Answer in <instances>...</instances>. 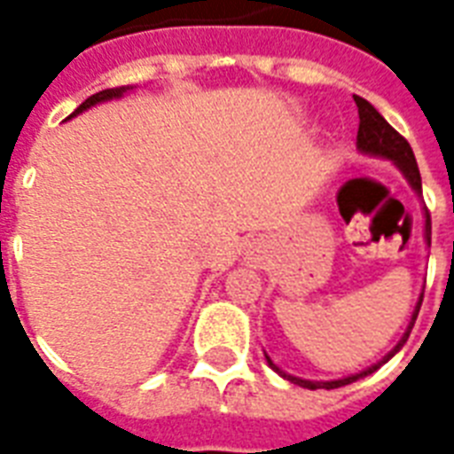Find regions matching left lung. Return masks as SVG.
Wrapping results in <instances>:
<instances>
[{
  "label": "left lung",
  "instance_id": "left-lung-1",
  "mask_svg": "<svg viewBox=\"0 0 454 454\" xmlns=\"http://www.w3.org/2000/svg\"><path fill=\"white\" fill-rule=\"evenodd\" d=\"M353 101H356V106H358V117H360V124H358V151L365 153V155H377V157H387V160H391V162L398 167V169L403 171V176L408 178V184L412 185V191L419 195L422 192V176H419V167H417V160H415V153H412V148H410V144L405 141V138L398 134V131L391 127V124L384 120V117L374 110L372 103H367L365 98H360V96H353ZM427 242L431 245V216L429 212H427ZM424 297V294H422ZM422 297H419V301H417L415 310H412V317H410V325L408 330H405V334L401 337V341L391 348V351L384 356V358L380 360V363H374L372 367H367V370H363V372L358 374H351V377H346V380H334V381H310V380H301V377H292V374L283 372L280 367L273 363V360L266 356V360H269V365L276 370L280 377H285V380H290L292 384H299V387L303 388H339V387H346V384H351V381L360 380V377H367V374H372L374 370H380L384 363H387L388 358H394L395 353L401 351L403 344L408 341L410 332H412V325H415L417 320V313H419V306H422Z\"/></svg>",
  "mask_w": 454,
  "mask_h": 454
}]
</instances>
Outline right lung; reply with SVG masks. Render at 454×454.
<instances>
[{
	"label": "right lung",
	"mask_w": 454,
	"mask_h": 454,
	"mask_svg": "<svg viewBox=\"0 0 454 454\" xmlns=\"http://www.w3.org/2000/svg\"><path fill=\"white\" fill-rule=\"evenodd\" d=\"M129 89H134V87H117V89H103V91H98V94H94V96H89L87 101L82 103L80 108L74 110L73 115L70 117H74V115H80L82 110H87V108H91V106H96V103H103V101H113V98H120V96H124L127 94V91H129ZM70 117H67V120H70Z\"/></svg>",
	"instance_id": "right-lung-1"
}]
</instances>
